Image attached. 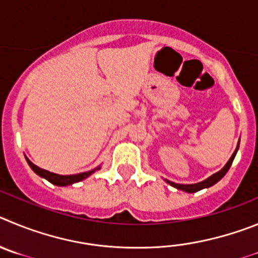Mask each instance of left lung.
<instances>
[{"mask_svg":"<svg viewBox=\"0 0 258 258\" xmlns=\"http://www.w3.org/2000/svg\"><path fill=\"white\" fill-rule=\"evenodd\" d=\"M238 148H239V144L238 146H236L235 152L233 153V155H231V158L229 159V162L226 163V166L224 167V168L221 169V171H219L217 173H215V175H212L211 177H208L207 180L202 181V182H198V184H191V185H182V184H175V182H171V181H167L171 186L176 187V189L178 190H184V191H187V192H196L198 191V190H202L204 189V187H210L212 186V185H215L217 181L221 180L222 177H224L225 175H226V172L229 171V168H230L231 163H233L234 158H235V154L236 152H238Z\"/></svg>","mask_w":258,"mask_h":258,"instance_id":"8db88e82","label":"left lung"}]
</instances>
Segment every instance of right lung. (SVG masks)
I'll use <instances>...</instances> for the list:
<instances>
[{"instance_id":"obj_1","label":"right lung","mask_w":258,"mask_h":258,"mask_svg":"<svg viewBox=\"0 0 258 258\" xmlns=\"http://www.w3.org/2000/svg\"><path fill=\"white\" fill-rule=\"evenodd\" d=\"M27 162H28V164L31 166V168L37 173V175H39L41 177H45L46 180L50 181L51 184L57 185V186H66V185H72V184H74V182H78V181L85 180V178L89 177L91 173H94L96 169H99V168H95V169H92V171H89V172L77 173V175L62 176V175H57V173H54V172H50V171H46V169H43V168H39V167H37L36 164L32 163L29 159H27Z\"/></svg>"}]
</instances>
